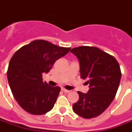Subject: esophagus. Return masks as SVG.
Here are the masks:
<instances>
[{
  "label": "esophagus",
  "mask_w": 132,
  "mask_h": 132,
  "mask_svg": "<svg viewBox=\"0 0 132 132\" xmlns=\"http://www.w3.org/2000/svg\"><path fill=\"white\" fill-rule=\"evenodd\" d=\"M62 91H64V92H65V93H69V92H70V90H67V89H66L64 87H62Z\"/></svg>",
  "instance_id": "obj_1"
}]
</instances>
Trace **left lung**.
Wrapping results in <instances>:
<instances>
[{
    "instance_id": "left-lung-1",
    "label": "left lung",
    "mask_w": 132,
    "mask_h": 132,
    "mask_svg": "<svg viewBox=\"0 0 132 132\" xmlns=\"http://www.w3.org/2000/svg\"><path fill=\"white\" fill-rule=\"evenodd\" d=\"M70 52L78 58L80 77L89 84L88 93L78 91L79 100L73 111L84 118H93L103 113L116 96L121 71L115 57L93 46H79Z\"/></svg>"
}]
</instances>
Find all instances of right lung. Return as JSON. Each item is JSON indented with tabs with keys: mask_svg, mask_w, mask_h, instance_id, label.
<instances>
[{
	"mask_svg": "<svg viewBox=\"0 0 132 132\" xmlns=\"http://www.w3.org/2000/svg\"><path fill=\"white\" fill-rule=\"evenodd\" d=\"M70 50L39 39L14 54L7 72L8 82L15 100L28 113L42 115L53 108L61 88L43 82L42 74Z\"/></svg>",
	"mask_w": 132,
	"mask_h": 132,
	"instance_id": "right-lung-1",
	"label": "right lung"
}]
</instances>
